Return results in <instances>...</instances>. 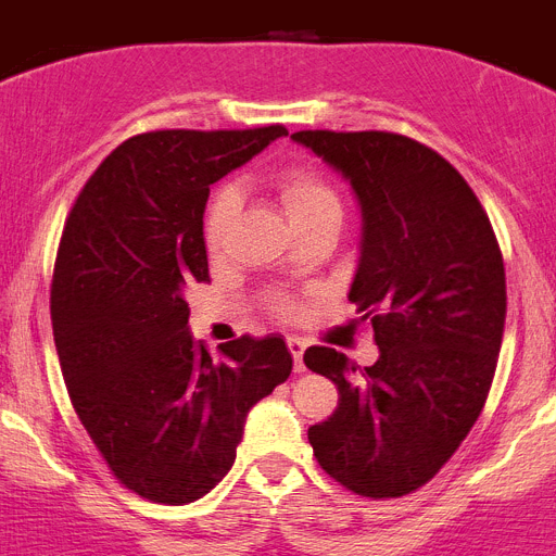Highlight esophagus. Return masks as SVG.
I'll use <instances>...</instances> for the list:
<instances>
[{"mask_svg": "<svg viewBox=\"0 0 556 556\" xmlns=\"http://www.w3.org/2000/svg\"><path fill=\"white\" fill-rule=\"evenodd\" d=\"M287 345H289V353H292V358H294V372L306 370V367H303V351H306V342L298 337H289Z\"/></svg>", "mask_w": 556, "mask_h": 556, "instance_id": "obj_1", "label": "esophagus"}]
</instances>
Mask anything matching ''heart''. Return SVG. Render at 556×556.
Wrapping results in <instances>:
<instances>
[{
  "instance_id": "obj_1",
  "label": "heart",
  "mask_w": 556,
  "mask_h": 556,
  "mask_svg": "<svg viewBox=\"0 0 556 556\" xmlns=\"http://www.w3.org/2000/svg\"><path fill=\"white\" fill-rule=\"evenodd\" d=\"M273 189L278 194V203L287 211L289 223L298 228L306 225H323L333 223L342 225L345 217V200L339 194L337 186L314 166H289V169L278 172L273 180ZM236 211V191L233 189H219L214 200L208 203L205 211V244L211 250H217L223 244L225 228H228L230 217ZM273 312L289 317L294 306L289 301H275Z\"/></svg>"
}]
</instances>
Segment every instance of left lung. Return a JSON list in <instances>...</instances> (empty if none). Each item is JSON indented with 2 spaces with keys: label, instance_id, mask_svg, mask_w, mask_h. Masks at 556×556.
Returning <instances> with one entry per match:
<instances>
[{
  "label": "left lung",
  "instance_id": "obj_1",
  "mask_svg": "<svg viewBox=\"0 0 556 556\" xmlns=\"http://www.w3.org/2000/svg\"><path fill=\"white\" fill-rule=\"evenodd\" d=\"M351 184L362 255L348 301L370 320L376 365L308 348V370L339 390L308 429L342 488L397 498L424 488L479 420L498 362L507 278L488 211L431 147L384 130L292 132Z\"/></svg>",
  "mask_w": 556,
  "mask_h": 556
}]
</instances>
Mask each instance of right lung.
Wrapping results in <instances>:
<instances>
[{
  "instance_id": "1",
  "label": "right lung",
  "mask_w": 556,
  "mask_h": 556,
  "mask_svg": "<svg viewBox=\"0 0 556 556\" xmlns=\"http://www.w3.org/2000/svg\"><path fill=\"white\" fill-rule=\"evenodd\" d=\"M281 136L283 125L132 136L66 219L49 301L63 381L111 473L141 498L189 504L217 488L248 412L292 372L278 333L211 358L184 298L208 281L211 184Z\"/></svg>"
}]
</instances>
